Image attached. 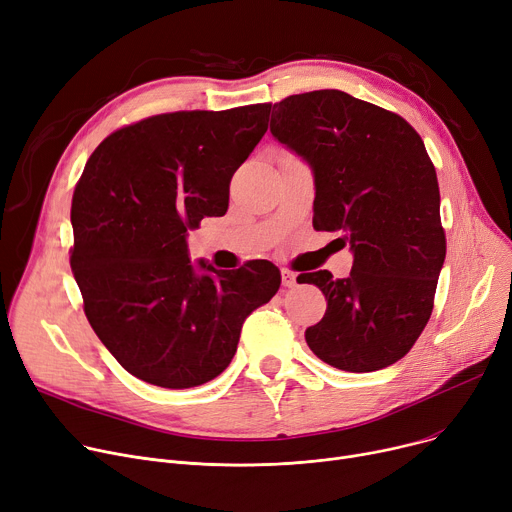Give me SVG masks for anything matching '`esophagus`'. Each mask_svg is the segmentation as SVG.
<instances>
[{
    "instance_id": "esophagus-1",
    "label": "esophagus",
    "mask_w": 512,
    "mask_h": 512,
    "mask_svg": "<svg viewBox=\"0 0 512 512\" xmlns=\"http://www.w3.org/2000/svg\"><path fill=\"white\" fill-rule=\"evenodd\" d=\"M281 277H283V287L291 289V287L297 285V277H295V273H291V270L283 268V270H281Z\"/></svg>"
}]
</instances>
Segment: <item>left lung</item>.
<instances>
[{"label": "left lung", "mask_w": 512, "mask_h": 512, "mask_svg": "<svg viewBox=\"0 0 512 512\" xmlns=\"http://www.w3.org/2000/svg\"><path fill=\"white\" fill-rule=\"evenodd\" d=\"M270 134L314 171V229L341 231L349 277L304 273L326 297L306 343L328 366L376 372L426 328L446 237L436 169L424 140L393 111L326 88L273 105Z\"/></svg>", "instance_id": "1"}]
</instances>
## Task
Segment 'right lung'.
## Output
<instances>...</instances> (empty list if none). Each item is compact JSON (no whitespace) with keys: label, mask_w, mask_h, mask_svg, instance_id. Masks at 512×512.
Listing matches in <instances>:
<instances>
[{"label":"right lung","mask_w":512,"mask_h":512,"mask_svg":"<svg viewBox=\"0 0 512 512\" xmlns=\"http://www.w3.org/2000/svg\"><path fill=\"white\" fill-rule=\"evenodd\" d=\"M268 103L146 117L107 136L72 198V273L84 314L132 376L163 388L217 378L244 320L279 291L268 260L235 270L188 256V231L223 217L229 182L268 130Z\"/></svg>","instance_id":"add662e5"}]
</instances>
